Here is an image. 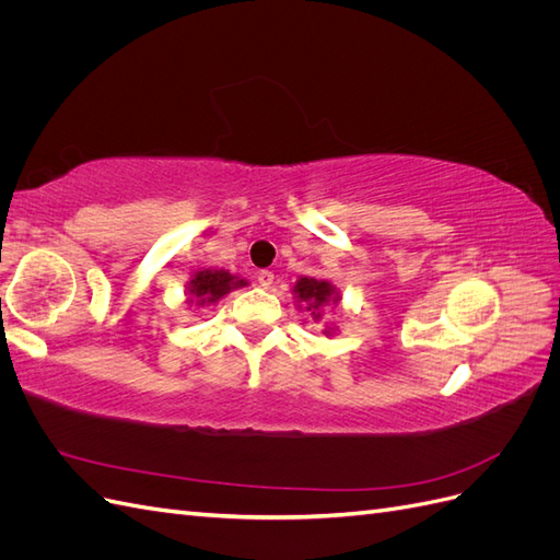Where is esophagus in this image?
Masks as SVG:
<instances>
[{"label": "esophagus", "mask_w": 560, "mask_h": 560, "mask_svg": "<svg viewBox=\"0 0 560 560\" xmlns=\"http://www.w3.org/2000/svg\"><path fill=\"white\" fill-rule=\"evenodd\" d=\"M273 273H270V270H259V276H257V282H259V287H264V290H268L270 284H273Z\"/></svg>", "instance_id": "obj_1"}]
</instances>
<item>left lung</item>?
I'll return each instance as SVG.
<instances>
[{
  "instance_id": "8db88e82",
  "label": "left lung",
  "mask_w": 560,
  "mask_h": 560,
  "mask_svg": "<svg viewBox=\"0 0 560 560\" xmlns=\"http://www.w3.org/2000/svg\"><path fill=\"white\" fill-rule=\"evenodd\" d=\"M294 294L299 296V301L306 306V311H311L313 319L322 317V308L329 306V303L341 301V296L336 294V287L327 280H315V278H301L294 287ZM329 334V329H327Z\"/></svg>"
}]
</instances>
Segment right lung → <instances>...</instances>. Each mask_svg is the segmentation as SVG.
<instances>
[{"instance_id": "1", "label": "right lung", "mask_w": 560, "mask_h": 560, "mask_svg": "<svg viewBox=\"0 0 560 560\" xmlns=\"http://www.w3.org/2000/svg\"><path fill=\"white\" fill-rule=\"evenodd\" d=\"M247 282L231 276L229 270H200L189 282V303L196 306H210L235 287H245Z\"/></svg>"}]
</instances>
